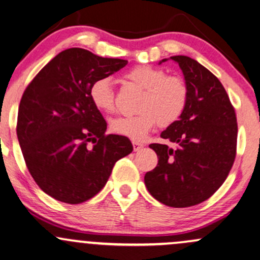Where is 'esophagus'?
Listing matches in <instances>:
<instances>
[{
    "instance_id": "34e87169",
    "label": "esophagus",
    "mask_w": 260,
    "mask_h": 260,
    "mask_svg": "<svg viewBox=\"0 0 260 260\" xmlns=\"http://www.w3.org/2000/svg\"><path fill=\"white\" fill-rule=\"evenodd\" d=\"M132 144H133V149H134V151H139V150H140V149H143V146H144V144L139 143V142H136V140H133Z\"/></svg>"
}]
</instances>
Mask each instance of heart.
<instances>
[{
    "instance_id": "1",
    "label": "heart",
    "mask_w": 260,
    "mask_h": 260,
    "mask_svg": "<svg viewBox=\"0 0 260 260\" xmlns=\"http://www.w3.org/2000/svg\"><path fill=\"white\" fill-rule=\"evenodd\" d=\"M123 77L144 89L140 112L133 116H120L110 121L114 133L136 142L145 139L158 123L168 126L181 116L187 103V86L177 75H166L161 68L140 64L131 68ZM92 104L99 111L110 114L115 110V94L108 77L95 80L88 90Z\"/></svg>"
}]
</instances>
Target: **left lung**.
Here are the masks:
<instances>
[{"label": "left lung", "mask_w": 260, "mask_h": 260, "mask_svg": "<svg viewBox=\"0 0 260 260\" xmlns=\"http://www.w3.org/2000/svg\"><path fill=\"white\" fill-rule=\"evenodd\" d=\"M171 59L183 71L187 103L179 120L161 133L171 146L149 145L158 164L144 181L157 201L183 208L206 201L226 179L236 156L237 122L226 90L208 69L186 55Z\"/></svg>", "instance_id": "obj_1"}]
</instances>
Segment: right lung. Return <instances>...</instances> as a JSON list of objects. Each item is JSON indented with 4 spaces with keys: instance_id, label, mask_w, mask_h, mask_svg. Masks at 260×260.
<instances>
[{
    "instance_id": "1",
    "label": "right lung",
    "mask_w": 260,
    "mask_h": 260,
    "mask_svg": "<svg viewBox=\"0 0 260 260\" xmlns=\"http://www.w3.org/2000/svg\"><path fill=\"white\" fill-rule=\"evenodd\" d=\"M126 65L123 59L69 48L25 89L18 110V140L34 180L53 199L70 205L92 199L115 164L132 152L127 137L106 136V122L88 94L92 82Z\"/></svg>"
}]
</instances>
